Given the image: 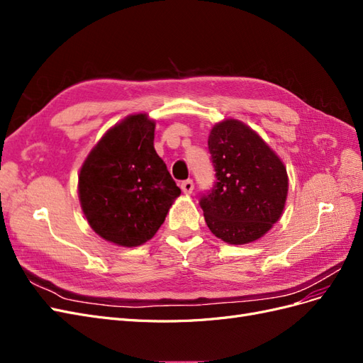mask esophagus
I'll list each match as a JSON object with an SVG mask.
<instances>
[{
	"label": "esophagus",
	"instance_id": "1",
	"mask_svg": "<svg viewBox=\"0 0 363 363\" xmlns=\"http://www.w3.org/2000/svg\"><path fill=\"white\" fill-rule=\"evenodd\" d=\"M180 188H182V191L184 194H192V191H194V182L191 179L189 180H184V182H182Z\"/></svg>",
	"mask_w": 363,
	"mask_h": 363
}]
</instances>
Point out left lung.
<instances>
[{
	"mask_svg": "<svg viewBox=\"0 0 363 363\" xmlns=\"http://www.w3.org/2000/svg\"><path fill=\"white\" fill-rule=\"evenodd\" d=\"M207 145L216 182L200 199L206 224L227 244L252 242L283 213L286 168L256 131L236 119L216 124Z\"/></svg>",
	"mask_w": 363,
	"mask_h": 363,
	"instance_id": "1",
	"label": "left lung"
}]
</instances>
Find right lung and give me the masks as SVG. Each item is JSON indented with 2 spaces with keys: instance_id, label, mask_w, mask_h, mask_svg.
I'll list each match as a JSON object with an SVG mask.
<instances>
[{
  "instance_id": "1",
  "label": "right lung",
  "mask_w": 363,
  "mask_h": 363,
  "mask_svg": "<svg viewBox=\"0 0 363 363\" xmlns=\"http://www.w3.org/2000/svg\"><path fill=\"white\" fill-rule=\"evenodd\" d=\"M155 128L145 113L127 116L101 138L80 169L83 213L108 242H147L182 194L155 150Z\"/></svg>"
}]
</instances>
